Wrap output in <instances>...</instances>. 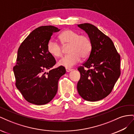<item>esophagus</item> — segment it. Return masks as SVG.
Instances as JSON below:
<instances>
[{"mask_svg": "<svg viewBox=\"0 0 134 134\" xmlns=\"http://www.w3.org/2000/svg\"><path fill=\"white\" fill-rule=\"evenodd\" d=\"M72 69H69V68H66V72H70L71 71H72Z\"/></svg>", "mask_w": 134, "mask_h": 134, "instance_id": "1", "label": "esophagus"}]
</instances>
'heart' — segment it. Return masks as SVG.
<instances>
[{
  "mask_svg": "<svg viewBox=\"0 0 134 134\" xmlns=\"http://www.w3.org/2000/svg\"><path fill=\"white\" fill-rule=\"evenodd\" d=\"M61 42L64 46L69 47V54L64 56L59 61V65L66 68L75 65L82 59H86L90 56L92 50V43L88 36L79 35L77 32L67 30L59 36ZM47 50L55 57H60L63 54V48L57 42L51 40L47 44Z\"/></svg>",
  "mask_w": 134,
  "mask_h": 134,
  "instance_id": "1",
  "label": "heart"
}]
</instances>
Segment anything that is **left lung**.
<instances>
[{
  "mask_svg": "<svg viewBox=\"0 0 134 134\" xmlns=\"http://www.w3.org/2000/svg\"><path fill=\"white\" fill-rule=\"evenodd\" d=\"M78 26L88 34L92 50L86 62L78 69L80 78L77 90L84 99L94 102L103 99L112 92L121 74L120 55L110 38L96 26L90 23ZM84 67L88 69L85 70Z\"/></svg>",
  "mask_w": 134,
  "mask_h": 134,
  "instance_id": "1",
  "label": "left lung"
}]
</instances>
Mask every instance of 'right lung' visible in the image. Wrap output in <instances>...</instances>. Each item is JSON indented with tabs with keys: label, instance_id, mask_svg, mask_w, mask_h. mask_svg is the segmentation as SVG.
Instances as JSON below:
<instances>
[{
	"label": "right lung",
	"instance_id": "add662e5",
	"mask_svg": "<svg viewBox=\"0 0 134 134\" xmlns=\"http://www.w3.org/2000/svg\"><path fill=\"white\" fill-rule=\"evenodd\" d=\"M60 31L57 27H38L20 45L17 64L13 68L15 86L25 99L36 105L45 104L54 98L58 91V81L65 74L63 66L52 69L56 64L47 50L51 36ZM46 70H50L46 72Z\"/></svg>",
	"mask_w": 134,
	"mask_h": 134
}]
</instances>
